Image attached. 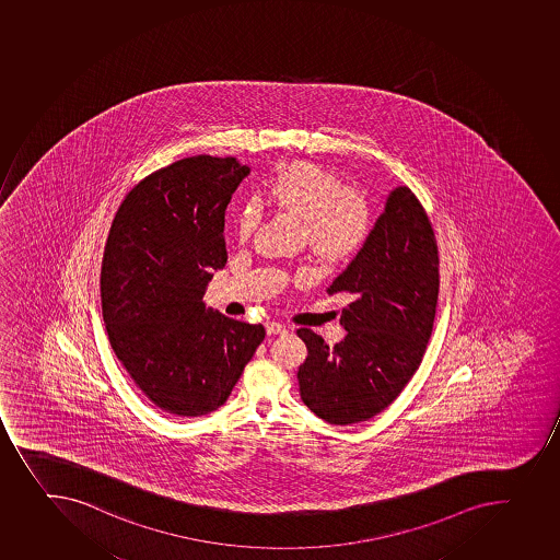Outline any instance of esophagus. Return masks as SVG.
<instances>
[{"label": "esophagus", "mask_w": 560, "mask_h": 560, "mask_svg": "<svg viewBox=\"0 0 560 560\" xmlns=\"http://www.w3.org/2000/svg\"><path fill=\"white\" fill-rule=\"evenodd\" d=\"M266 331L267 335H285L288 329L282 324H278V322H267Z\"/></svg>", "instance_id": "34e87169"}]
</instances>
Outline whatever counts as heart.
Returning <instances> with one entry per match:
<instances>
[{
    "label": "heart",
    "mask_w": 560,
    "mask_h": 560,
    "mask_svg": "<svg viewBox=\"0 0 560 560\" xmlns=\"http://www.w3.org/2000/svg\"><path fill=\"white\" fill-rule=\"evenodd\" d=\"M267 206L302 223L311 255L338 266L359 255L373 229V212L364 196L343 189L340 179L315 163L296 162L272 174L261 187ZM258 228L256 207L240 212L236 231L249 240Z\"/></svg>",
    "instance_id": "obj_1"
}]
</instances>
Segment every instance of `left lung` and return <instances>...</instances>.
Here are the masks:
<instances>
[{"label":"left lung","instance_id":"obj_1","mask_svg":"<svg viewBox=\"0 0 560 560\" xmlns=\"http://www.w3.org/2000/svg\"><path fill=\"white\" fill-rule=\"evenodd\" d=\"M327 294H346L342 342L299 329L307 359L299 368L300 397L335 425L365 422L386 409L419 370L439 300V249L417 196L398 185L370 240Z\"/></svg>","mask_w":560,"mask_h":560}]
</instances>
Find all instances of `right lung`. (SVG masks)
<instances>
[{"label": "right lung", "instance_id": "obj_1", "mask_svg": "<svg viewBox=\"0 0 560 560\" xmlns=\"http://www.w3.org/2000/svg\"><path fill=\"white\" fill-rule=\"evenodd\" d=\"M250 173L236 158H184L127 195L102 264L110 346L145 397L174 417H201L228 400L264 326L203 302L211 269L225 267V209Z\"/></svg>", "mask_w": 560, "mask_h": 560}]
</instances>
